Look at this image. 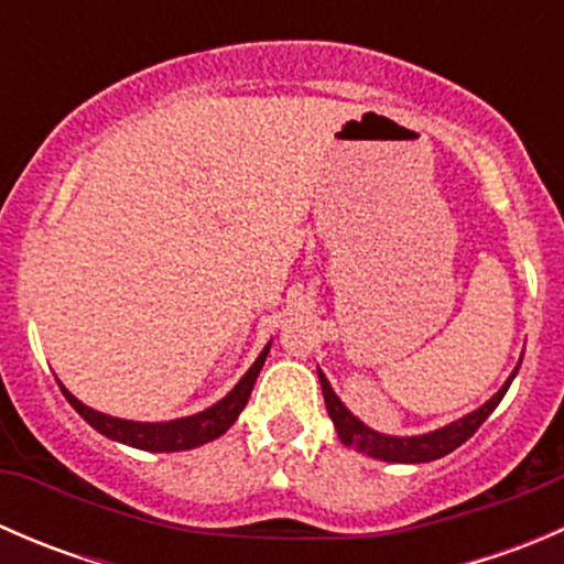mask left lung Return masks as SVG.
Segmentation results:
<instances>
[{"label":"left lung","instance_id":"8db88e82","mask_svg":"<svg viewBox=\"0 0 564 564\" xmlns=\"http://www.w3.org/2000/svg\"><path fill=\"white\" fill-rule=\"evenodd\" d=\"M516 371H519V366H516ZM516 371L510 373L508 382L499 388V392L491 401H486L480 409H475V412L466 414V417L456 420V423L445 425V429L440 431H431V434L423 436H388L368 429V425H362L360 420L340 403V398L335 395L333 388H329L327 377H324L322 371H318V382H322L324 403H327V412L329 417H333L335 431H338V440L344 442L346 447H355L357 453H366V456L371 458L392 460V464H425V460H436L456 451V447L464 445V442L486 423L488 414L499 406V401H502L505 392H508Z\"/></svg>","mask_w":564,"mask_h":564}]
</instances>
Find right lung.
I'll use <instances>...</instances> for the list:
<instances>
[{
    "label": "right lung",
    "instance_id": "add662e5",
    "mask_svg": "<svg viewBox=\"0 0 564 564\" xmlns=\"http://www.w3.org/2000/svg\"><path fill=\"white\" fill-rule=\"evenodd\" d=\"M267 351H270V344L264 346L259 357H256L253 366L248 368L246 377L235 384V390L226 398H220L215 406L204 409V412L191 414V417L169 420V423H135V420H122L111 417V414L95 412L87 403L78 401L70 390H65V384L59 382L62 392L70 401V406L93 425L95 431L108 436L113 442H122V445L139 447V451H152V453H176V451H193V447H202L207 442L218 440L220 434L235 425V420L240 417V412L246 409L250 390H253L256 377H259L261 366L267 360Z\"/></svg>",
    "mask_w": 564,
    "mask_h": 564
}]
</instances>
